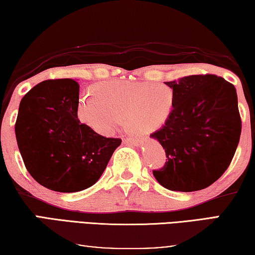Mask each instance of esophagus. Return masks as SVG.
<instances>
[{
    "instance_id": "obj_1",
    "label": "esophagus",
    "mask_w": 255,
    "mask_h": 255,
    "mask_svg": "<svg viewBox=\"0 0 255 255\" xmlns=\"http://www.w3.org/2000/svg\"><path fill=\"white\" fill-rule=\"evenodd\" d=\"M124 140L127 141L128 143L134 144V146H136V144L140 143V140L138 138H131V136H128V138H124Z\"/></svg>"
}]
</instances>
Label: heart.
Instances as JSON below:
<instances>
[{"instance_id": "b5f03b06", "label": "heart", "mask_w": 255, "mask_h": 255, "mask_svg": "<svg viewBox=\"0 0 255 255\" xmlns=\"http://www.w3.org/2000/svg\"><path fill=\"white\" fill-rule=\"evenodd\" d=\"M173 104V91L165 84L116 80L98 84L96 95H81L76 114L81 123L100 134L114 133L123 119L143 134L165 123Z\"/></svg>"}]
</instances>
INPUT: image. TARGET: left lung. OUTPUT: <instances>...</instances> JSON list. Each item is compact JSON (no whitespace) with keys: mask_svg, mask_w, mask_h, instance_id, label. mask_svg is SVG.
<instances>
[{"mask_svg":"<svg viewBox=\"0 0 255 255\" xmlns=\"http://www.w3.org/2000/svg\"><path fill=\"white\" fill-rule=\"evenodd\" d=\"M174 104L165 124L150 136L166 154L152 170L166 189L196 191L207 188L232 163L242 132L237 93L232 83L213 74L166 82Z\"/></svg>","mask_w":255,"mask_h":255,"instance_id":"8db88e82","label":"left lung"}]
</instances>
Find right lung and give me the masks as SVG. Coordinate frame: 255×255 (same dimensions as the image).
Listing matches in <instances>:
<instances>
[{
	"mask_svg": "<svg viewBox=\"0 0 255 255\" xmlns=\"http://www.w3.org/2000/svg\"><path fill=\"white\" fill-rule=\"evenodd\" d=\"M78 98L76 81H43L21 99L14 125L27 171L40 185L59 193L95 185L122 142L81 123L76 114Z\"/></svg>",
	"mask_w": 255,
	"mask_h": 255,
	"instance_id": "add662e5",
	"label": "right lung"
}]
</instances>
